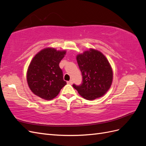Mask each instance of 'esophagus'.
Masks as SVG:
<instances>
[{"label": "esophagus", "mask_w": 146, "mask_h": 146, "mask_svg": "<svg viewBox=\"0 0 146 146\" xmlns=\"http://www.w3.org/2000/svg\"><path fill=\"white\" fill-rule=\"evenodd\" d=\"M67 83H68V84H70V85H72V80H70L67 82Z\"/></svg>", "instance_id": "34e87169"}]
</instances>
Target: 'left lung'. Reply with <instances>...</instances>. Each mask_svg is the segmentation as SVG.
Here are the masks:
<instances>
[{"mask_svg":"<svg viewBox=\"0 0 146 146\" xmlns=\"http://www.w3.org/2000/svg\"><path fill=\"white\" fill-rule=\"evenodd\" d=\"M82 74V83L73 87L87 100H94L103 96L111 85L113 70L109 61L100 52L90 48L77 56Z\"/></svg>","mask_w":146,"mask_h":146,"instance_id":"8db88e82","label":"left lung"}]
</instances>
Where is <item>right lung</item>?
<instances>
[{
    "mask_svg": "<svg viewBox=\"0 0 146 146\" xmlns=\"http://www.w3.org/2000/svg\"><path fill=\"white\" fill-rule=\"evenodd\" d=\"M66 50L46 48L39 52L31 61L27 72L28 85L33 94L45 99L52 100L66 85L60 62Z\"/></svg>",
    "mask_w": 146,
    "mask_h": 146,
    "instance_id": "add662e5",
    "label": "right lung"
}]
</instances>
